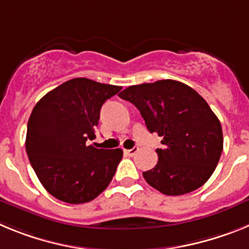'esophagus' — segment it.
Listing matches in <instances>:
<instances>
[{"label": "esophagus", "instance_id": "obj_1", "mask_svg": "<svg viewBox=\"0 0 249 249\" xmlns=\"http://www.w3.org/2000/svg\"><path fill=\"white\" fill-rule=\"evenodd\" d=\"M137 151H138L137 147H133V148H131V149H123V152H124V153L128 156H135L136 153H137Z\"/></svg>", "mask_w": 249, "mask_h": 249}]
</instances>
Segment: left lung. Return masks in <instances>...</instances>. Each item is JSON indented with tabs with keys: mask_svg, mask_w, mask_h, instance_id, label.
<instances>
[{
	"mask_svg": "<svg viewBox=\"0 0 249 249\" xmlns=\"http://www.w3.org/2000/svg\"><path fill=\"white\" fill-rule=\"evenodd\" d=\"M118 96L137 107L151 133L163 137L157 164L143 172L147 183L167 196L203 186L223 149L221 122L203 97L173 80L131 86Z\"/></svg>",
	"mask_w": 249,
	"mask_h": 249,
	"instance_id": "obj_1",
	"label": "left lung"
}]
</instances>
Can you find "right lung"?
<instances>
[{
	"instance_id": "right-lung-1",
	"label": "right lung",
	"mask_w": 249,
	"mask_h": 249,
	"mask_svg": "<svg viewBox=\"0 0 249 249\" xmlns=\"http://www.w3.org/2000/svg\"><path fill=\"white\" fill-rule=\"evenodd\" d=\"M122 89L89 78H73L45 94L30 116L28 160L50 195L66 203L94 199L108 187L121 148L87 146L93 140L103 103Z\"/></svg>"
}]
</instances>
